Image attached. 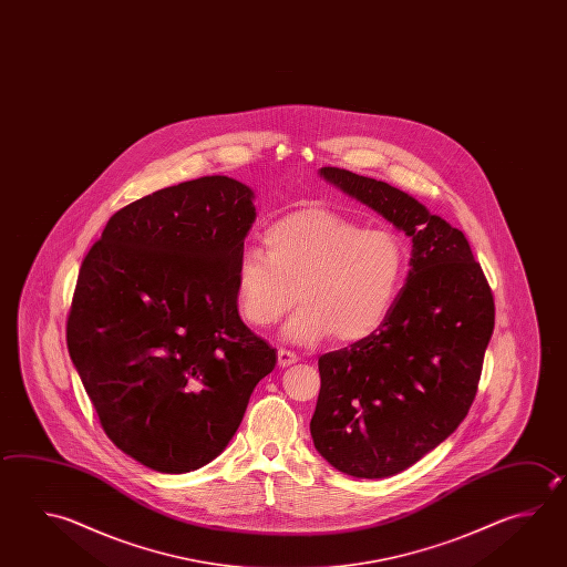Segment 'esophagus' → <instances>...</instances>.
<instances>
[{
	"mask_svg": "<svg viewBox=\"0 0 567 567\" xmlns=\"http://www.w3.org/2000/svg\"><path fill=\"white\" fill-rule=\"evenodd\" d=\"M297 361H299V357L292 353V351L278 349V364H280V367H290V364H295Z\"/></svg>",
	"mask_w": 567,
	"mask_h": 567,
	"instance_id": "esophagus-1",
	"label": "esophagus"
}]
</instances>
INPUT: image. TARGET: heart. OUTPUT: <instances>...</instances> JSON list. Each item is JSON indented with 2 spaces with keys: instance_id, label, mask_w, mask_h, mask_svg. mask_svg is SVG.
I'll return each instance as SVG.
<instances>
[{
  "instance_id": "b5f03b06",
  "label": "heart",
  "mask_w": 567,
  "mask_h": 567,
  "mask_svg": "<svg viewBox=\"0 0 567 567\" xmlns=\"http://www.w3.org/2000/svg\"><path fill=\"white\" fill-rule=\"evenodd\" d=\"M267 252L245 248L235 270L240 317L267 329L300 300L285 327L289 341H363L395 305L406 270L401 236L367 228L324 208H305L265 230ZM298 295H293V289Z\"/></svg>"
}]
</instances>
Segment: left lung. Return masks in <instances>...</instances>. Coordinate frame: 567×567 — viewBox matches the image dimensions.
Returning a JSON list of instances; mask_svg holds the SVG:
<instances>
[{"instance_id":"8db88e82","label":"left lung","mask_w":567,"mask_h":567,"mask_svg":"<svg viewBox=\"0 0 567 567\" xmlns=\"http://www.w3.org/2000/svg\"><path fill=\"white\" fill-rule=\"evenodd\" d=\"M327 182L411 236V270L379 331L319 359L310 435L334 470L391 477L460 427L495 324L489 282L465 235L386 182L334 166Z\"/></svg>"}]
</instances>
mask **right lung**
Returning a JSON list of instances; mask_svg holds the SVG:
<instances>
[{
  "mask_svg": "<svg viewBox=\"0 0 567 567\" xmlns=\"http://www.w3.org/2000/svg\"><path fill=\"white\" fill-rule=\"evenodd\" d=\"M255 218L243 182H182L112 214L80 267L68 351L110 441L150 470L220 455L277 364L236 309Z\"/></svg>",
  "mask_w": 567,
  "mask_h": 567,
  "instance_id": "right-lung-1",
  "label": "right lung"
}]
</instances>
